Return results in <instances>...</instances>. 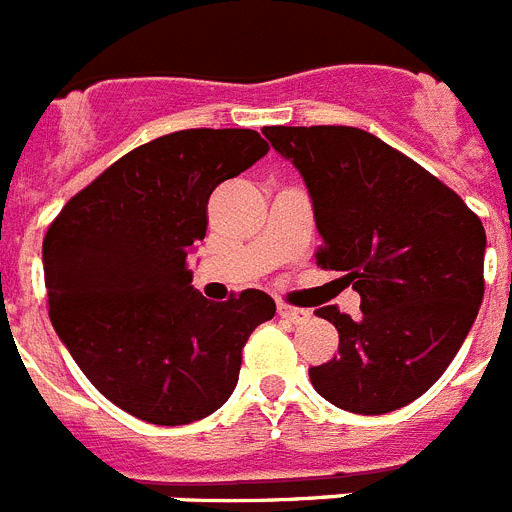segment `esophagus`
<instances>
[{
	"label": "esophagus",
	"mask_w": 512,
	"mask_h": 512,
	"mask_svg": "<svg viewBox=\"0 0 512 512\" xmlns=\"http://www.w3.org/2000/svg\"><path fill=\"white\" fill-rule=\"evenodd\" d=\"M278 315L283 317V320L294 322V325H302V322L309 320V309H299V307H289V304H278Z\"/></svg>",
	"instance_id": "obj_1"
}]
</instances>
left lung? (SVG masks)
<instances>
[{"mask_svg":"<svg viewBox=\"0 0 512 512\" xmlns=\"http://www.w3.org/2000/svg\"><path fill=\"white\" fill-rule=\"evenodd\" d=\"M302 174L322 247L362 315L320 307L338 356L309 369L317 393L351 414H388L427 393L453 362L484 296L487 234L419 163L356 127H265Z\"/></svg>","mask_w":512,"mask_h":512,"instance_id":"1","label":"left lung"}]
</instances>
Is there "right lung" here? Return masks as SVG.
<instances>
[{
  "label": "right lung",
  "instance_id": "right-lung-1",
  "mask_svg": "<svg viewBox=\"0 0 512 512\" xmlns=\"http://www.w3.org/2000/svg\"><path fill=\"white\" fill-rule=\"evenodd\" d=\"M265 153L255 130L171 132L111 163L46 231L51 325L98 393L143 422L221 409L249 333L276 315L257 289L210 302L187 268L213 190Z\"/></svg>",
  "mask_w": 512,
  "mask_h": 512
}]
</instances>
